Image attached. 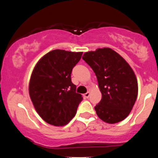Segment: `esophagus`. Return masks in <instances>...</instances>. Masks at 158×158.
Masks as SVG:
<instances>
[{"label":"esophagus","instance_id":"34e87169","mask_svg":"<svg viewBox=\"0 0 158 158\" xmlns=\"http://www.w3.org/2000/svg\"><path fill=\"white\" fill-rule=\"evenodd\" d=\"M90 92H87L86 94H85L84 95H83V96H84L85 98H88L89 97H90Z\"/></svg>","mask_w":158,"mask_h":158}]
</instances>
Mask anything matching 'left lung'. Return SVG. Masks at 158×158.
Here are the masks:
<instances>
[{
  "label": "left lung",
  "instance_id": "1",
  "mask_svg": "<svg viewBox=\"0 0 158 158\" xmlns=\"http://www.w3.org/2000/svg\"><path fill=\"white\" fill-rule=\"evenodd\" d=\"M82 59L97 77L102 100L95 107L102 121L115 123L128 116L138 96L134 71L122 56L109 48L85 53Z\"/></svg>",
  "mask_w": 158,
  "mask_h": 158
}]
</instances>
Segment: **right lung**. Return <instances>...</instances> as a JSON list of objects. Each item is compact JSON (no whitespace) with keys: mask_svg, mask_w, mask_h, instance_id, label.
<instances>
[{"mask_svg":"<svg viewBox=\"0 0 158 158\" xmlns=\"http://www.w3.org/2000/svg\"><path fill=\"white\" fill-rule=\"evenodd\" d=\"M82 52L54 50L40 60L32 72L29 95L40 116L49 124L63 126L77 113L83 98L71 81Z\"/></svg>","mask_w":158,"mask_h":158,"instance_id":"1","label":"right lung"}]
</instances>
